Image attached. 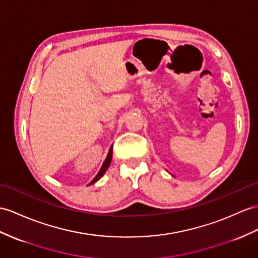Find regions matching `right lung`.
<instances>
[{
	"label": "right lung",
	"mask_w": 258,
	"mask_h": 258,
	"mask_svg": "<svg viewBox=\"0 0 258 258\" xmlns=\"http://www.w3.org/2000/svg\"><path fill=\"white\" fill-rule=\"evenodd\" d=\"M111 159H112V146H111V148L109 149V151H108V154H107V158H106V160H105V162L103 163V165H102V167H100V169H99V172L97 173V175L95 176V178H94L91 183H90V185H92V184H94V183H96V181L103 176V175L105 174V172L107 171V168H108V166L110 165V162H111Z\"/></svg>",
	"instance_id": "add662e5"
}]
</instances>
